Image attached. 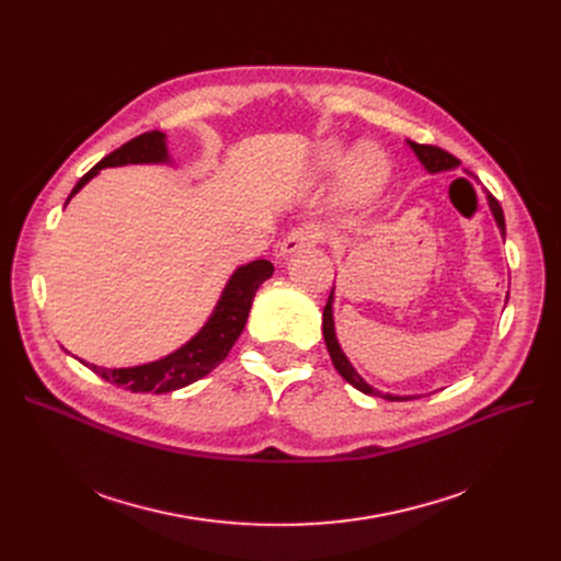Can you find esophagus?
Returning a JSON list of instances; mask_svg holds the SVG:
<instances>
[{"mask_svg": "<svg viewBox=\"0 0 561 561\" xmlns=\"http://www.w3.org/2000/svg\"><path fill=\"white\" fill-rule=\"evenodd\" d=\"M322 239H325V233H322V229L318 225H302L284 236V241L279 243V254L288 256L302 248H311V245L320 243Z\"/></svg>", "mask_w": 561, "mask_h": 561, "instance_id": "esophagus-1", "label": "esophagus"}]
</instances>
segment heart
Listing matches in <instances>:
<instances>
[{
	"label": "heart",
	"instance_id": "1",
	"mask_svg": "<svg viewBox=\"0 0 561 561\" xmlns=\"http://www.w3.org/2000/svg\"><path fill=\"white\" fill-rule=\"evenodd\" d=\"M320 174L343 176V186L352 199H368L387 180V159L370 142L347 150L341 142H325L316 157Z\"/></svg>",
	"mask_w": 561,
	"mask_h": 561
}]
</instances>
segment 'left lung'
Returning <instances> with one entry per match:
<instances>
[{
  "mask_svg": "<svg viewBox=\"0 0 561 561\" xmlns=\"http://www.w3.org/2000/svg\"><path fill=\"white\" fill-rule=\"evenodd\" d=\"M409 147L416 152V157H419L421 163L427 168V172H440V170H450V168H457V165H459V159H457V157H453V154L446 152V150H440V147H436V145H421V142L409 140ZM486 197H489V206H491V211H493V218H495L500 231H503V236H505L503 206H500V202H497L493 195H486ZM332 302H334V288H332V293H330L325 309H322V336H325V345H328V350H330L332 364H334V368L339 370V375H341L345 381H350L352 387L359 389L362 393H366V396H379V398L391 400V402H396V400H414V398H407V396L402 398V396H391V393H381V391L373 389L370 385H366V379H364L355 368H352V364L347 362V357L343 355V350H341V345H339V341H336Z\"/></svg>",
  "mask_w": 561,
  "mask_h": 561,
  "instance_id": "left-lung-1",
  "label": "left lung"
}]
</instances>
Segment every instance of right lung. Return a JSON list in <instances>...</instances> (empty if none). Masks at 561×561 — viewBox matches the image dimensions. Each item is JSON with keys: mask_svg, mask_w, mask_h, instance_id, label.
<instances>
[{"mask_svg": "<svg viewBox=\"0 0 561 561\" xmlns=\"http://www.w3.org/2000/svg\"><path fill=\"white\" fill-rule=\"evenodd\" d=\"M168 147L165 134L161 131H145L123 147H117L108 157H104L95 168L88 170L77 186L72 188L70 197L79 193L102 168L113 165H127V163H163L168 161ZM68 197V202H70ZM275 273V265L265 259H256L248 265H241L239 271L231 275L227 282L222 296L216 305V311L206 320V325L172 355L142 364L134 368H100L91 366L93 373L104 377L115 387H125L134 393H168L174 389H182L193 385L199 377L209 375L227 355L236 339L241 336L252 300L256 296V288Z\"/></svg>", "mask_w": 561, "mask_h": 561, "instance_id": "1", "label": "right lung"}]
</instances>
